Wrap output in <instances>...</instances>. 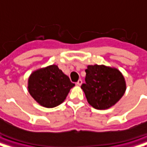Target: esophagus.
Segmentation results:
<instances>
[{
    "instance_id": "1",
    "label": "esophagus",
    "mask_w": 147,
    "mask_h": 147,
    "mask_svg": "<svg viewBox=\"0 0 147 147\" xmlns=\"http://www.w3.org/2000/svg\"><path fill=\"white\" fill-rule=\"evenodd\" d=\"M76 84H77L78 85H81L82 84V79H79V80L76 82Z\"/></svg>"
}]
</instances>
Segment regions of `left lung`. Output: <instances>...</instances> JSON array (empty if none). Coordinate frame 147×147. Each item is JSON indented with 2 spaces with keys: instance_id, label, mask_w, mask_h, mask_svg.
<instances>
[{
  "instance_id": "left-lung-1",
  "label": "left lung",
  "mask_w": 147,
  "mask_h": 147,
  "mask_svg": "<svg viewBox=\"0 0 147 147\" xmlns=\"http://www.w3.org/2000/svg\"><path fill=\"white\" fill-rule=\"evenodd\" d=\"M85 83L81 88L90 105L105 110L118 101L126 91V82L118 69L104 65H88Z\"/></svg>"
}]
</instances>
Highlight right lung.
<instances>
[{"label":"right lung","mask_w":147,"mask_h":147,"mask_svg":"<svg viewBox=\"0 0 147 147\" xmlns=\"http://www.w3.org/2000/svg\"><path fill=\"white\" fill-rule=\"evenodd\" d=\"M74 86L55 65L33 71L28 79L29 93L40 105L49 108L62 104Z\"/></svg>","instance_id":"obj_1"}]
</instances>
